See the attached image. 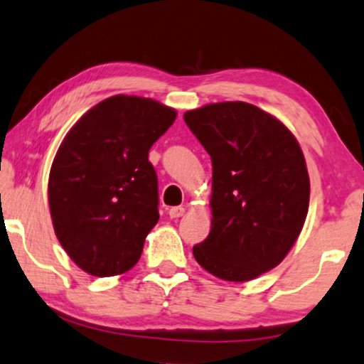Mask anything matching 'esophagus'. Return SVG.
<instances>
[{
  "mask_svg": "<svg viewBox=\"0 0 364 364\" xmlns=\"http://www.w3.org/2000/svg\"><path fill=\"white\" fill-rule=\"evenodd\" d=\"M168 214H170L171 219H178L184 216V208L183 206H175V208H170L168 209Z\"/></svg>",
  "mask_w": 364,
  "mask_h": 364,
  "instance_id": "esophagus-1",
  "label": "esophagus"
}]
</instances>
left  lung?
I'll return each mask as SVG.
<instances>
[{
  "label": "left lung",
  "mask_w": 364,
  "mask_h": 364,
  "mask_svg": "<svg viewBox=\"0 0 364 364\" xmlns=\"http://www.w3.org/2000/svg\"><path fill=\"white\" fill-rule=\"evenodd\" d=\"M213 163L211 231L193 247L209 274L247 282L277 265L304 228L310 178L296 138L247 102L184 114Z\"/></svg>",
  "instance_id": "8db88e82"
}]
</instances>
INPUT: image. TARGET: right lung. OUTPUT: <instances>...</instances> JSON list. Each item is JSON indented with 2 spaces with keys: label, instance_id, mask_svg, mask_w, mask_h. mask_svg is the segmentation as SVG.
<instances>
[{
  "label": "right lung",
  "instance_id": "add662e5",
  "mask_svg": "<svg viewBox=\"0 0 364 364\" xmlns=\"http://www.w3.org/2000/svg\"><path fill=\"white\" fill-rule=\"evenodd\" d=\"M176 110L135 95H114L80 117L60 143L49 173L54 232L82 270L112 277L140 259L160 219L153 143Z\"/></svg>",
  "mask_w": 364,
  "mask_h": 364
}]
</instances>
